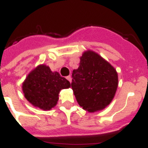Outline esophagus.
Masks as SVG:
<instances>
[{"mask_svg": "<svg viewBox=\"0 0 148 148\" xmlns=\"http://www.w3.org/2000/svg\"><path fill=\"white\" fill-rule=\"evenodd\" d=\"M66 79H67V80L69 81V82H70V83H71V82H72V77L70 76V75H69V76L66 77Z\"/></svg>", "mask_w": 148, "mask_h": 148, "instance_id": "obj_1", "label": "esophagus"}]
</instances>
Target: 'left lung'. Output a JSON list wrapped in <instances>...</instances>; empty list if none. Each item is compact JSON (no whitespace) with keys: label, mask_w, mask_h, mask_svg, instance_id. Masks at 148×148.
<instances>
[{"label":"left lung","mask_w":148,"mask_h":148,"mask_svg":"<svg viewBox=\"0 0 148 148\" xmlns=\"http://www.w3.org/2000/svg\"><path fill=\"white\" fill-rule=\"evenodd\" d=\"M71 86L78 104L90 113L102 110L113 99L118 73L108 61L92 50L84 52Z\"/></svg>","instance_id":"1"}]
</instances>
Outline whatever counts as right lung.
I'll use <instances>...</instances> for the list:
<instances>
[{
    "mask_svg": "<svg viewBox=\"0 0 148 148\" xmlns=\"http://www.w3.org/2000/svg\"><path fill=\"white\" fill-rule=\"evenodd\" d=\"M70 86V82L58 72H52L49 66L40 64L29 73L22 84V90L34 107L50 110L58 103L60 91Z\"/></svg>",
    "mask_w": 148,
    "mask_h": 148,
    "instance_id": "add662e5",
    "label": "right lung"
}]
</instances>
